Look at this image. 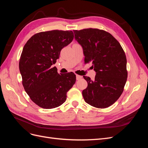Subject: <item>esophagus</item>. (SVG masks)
<instances>
[{
	"label": "esophagus",
	"mask_w": 148,
	"mask_h": 148,
	"mask_svg": "<svg viewBox=\"0 0 148 148\" xmlns=\"http://www.w3.org/2000/svg\"><path fill=\"white\" fill-rule=\"evenodd\" d=\"M76 77H77V80H79V79H80L81 78H82V76H79V75H76Z\"/></svg>",
	"instance_id": "obj_1"
}]
</instances>
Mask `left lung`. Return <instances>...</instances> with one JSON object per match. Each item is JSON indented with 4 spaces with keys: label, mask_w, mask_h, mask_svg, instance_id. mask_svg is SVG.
<instances>
[{
    "label": "left lung",
    "mask_w": 148,
    "mask_h": 148,
    "mask_svg": "<svg viewBox=\"0 0 148 148\" xmlns=\"http://www.w3.org/2000/svg\"><path fill=\"white\" fill-rule=\"evenodd\" d=\"M73 32L83 48L84 62H92L96 71L94 80L83 77L88 82L82 92L84 99L97 108L108 107L120 97L127 82L125 53L117 40L107 31L88 28Z\"/></svg>",
    "instance_id": "left-lung-1"
}]
</instances>
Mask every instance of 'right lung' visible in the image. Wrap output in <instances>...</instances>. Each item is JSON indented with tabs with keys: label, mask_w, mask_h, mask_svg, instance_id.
<instances>
[{
	"label": "right lung",
	"mask_w": 148,
	"mask_h": 148,
	"mask_svg": "<svg viewBox=\"0 0 148 148\" xmlns=\"http://www.w3.org/2000/svg\"><path fill=\"white\" fill-rule=\"evenodd\" d=\"M73 37L72 31H45L33 35L23 47L19 62L22 83L30 99L42 108L62 105L75 83V73L60 75L52 66Z\"/></svg>",
	"instance_id": "right-lung-1"
}]
</instances>
